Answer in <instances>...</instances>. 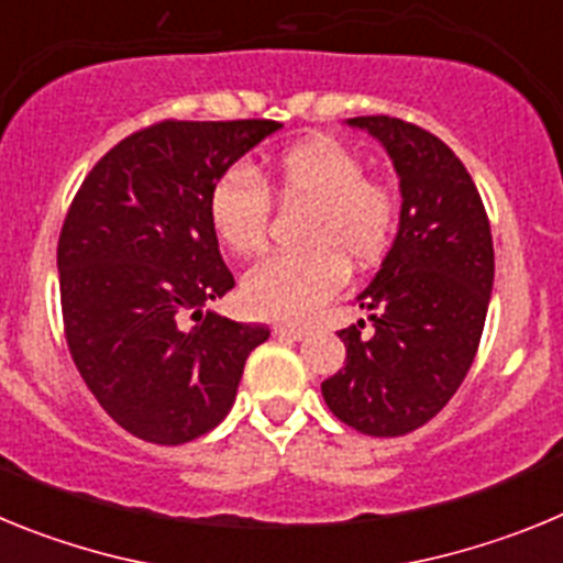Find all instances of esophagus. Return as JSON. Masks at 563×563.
Segmentation results:
<instances>
[{
	"mask_svg": "<svg viewBox=\"0 0 563 563\" xmlns=\"http://www.w3.org/2000/svg\"><path fill=\"white\" fill-rule=\"evenodd\" d=\"M278 338H290V341H301L307 338V327H296V324H276L273 327Z\"/></svg>",
	"mask_w": 563,
	"mask_h": 563,
	"instance_id": "34e87169",
	"label": "esophagus"
}]
</instances>
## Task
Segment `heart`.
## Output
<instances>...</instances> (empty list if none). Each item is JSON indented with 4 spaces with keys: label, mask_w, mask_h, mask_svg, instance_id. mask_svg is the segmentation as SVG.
Returning a JSON list of instances; mask_svg holds the SVG:
<instances>
[{
    "label": "heart",
    "mask_w": 563,
    "mask_h": 563,
    "mask_svg": "<svg viewBox=\"0 0 563 563\" xmlns=\"http://www.w3.org/2000/svg\"><path fill=\"white\" fill-rule=\"evenodd\" d=\"M271 194L282 202H310L301 222L305 251L273 253L242 278V301L273 321L312 316L341 287L346 258L369 265L389 247L397 228V194L366 174L352 146L312 137L256 174L245 163L228 166L208 191L213 236L236 256L262 251L271 225Z\"/></svg>",
    "instance_id": "1"
}]
</instances>
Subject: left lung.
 Segmentation results:
<instances>
[{"label":"left lung","instance_id":"left-lung-1","mask_svg":"<svg viewBox=\"0 0 563 563\" xmlns=\"http://www.w3.org/2000/svg\"><path fill=\"white\" fill-rule=\"evenodd\" d=\"M386 146L400 177V228L372 285L369 310L341 330L343 369L321 383L341 422L369 437L420 429L456 395L474 363L494 290V239L462 161L437 134L389 114L350 118Z\"/></svg>","mask_w":563,"mask_h":563}]
</instances>
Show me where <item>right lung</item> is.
<instances>
[{"label":"right lung","instance_id":"right-lung-1","mask_svg":"<svg viewBox=\"0 0 563 563\" xmlns=\"http://www.w3.org/2000/svg\"><path fill=\"white\" fill-rule=\"evenodd\" d=\"M276 121H161L84 177L58 236L69 355L129 434L180 445L220 426L245 361L271 330L208 301L233 287L208 191Z\"/></svg>","mask_w":563,"mask_h":563}]
</instances>
